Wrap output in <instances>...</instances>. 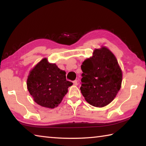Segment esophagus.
<instances>
[{
    "label": "esophagus",
    "mask_w": 146,
    "mask_h": 146,
    "mask_svg": "<svg viewBox=\"0 0 146 146\" xmlns=\"http://www.w3.org/2000/svg\"><path fill=\"white\" fill-rule=\"evenodd\" d=\"M73 85L75 86L78 85V81H77V80H75V81H73Z\"/></svg>",
    "instance_id": "esophagus-1"
}]
</instances>
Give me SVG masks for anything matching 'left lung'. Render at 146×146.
<instances>
[{
  "label": "left lung",
  "instance_id": "8db88e82",
  "mask_svg": "<svg viewBox=\"0 0 146 146\" xmlns=\"http://www.w3.org/2000/svg\"><path fill=\"white\" fill-rule=\"evenodd\" d=\"M81 68L80 90L85 100L97 107L109 104L120 90L122 80V70L114 54L105 47L95 49Z\"/></svg>",
  "mask_w": 146,
  "mask_h": 146
}]
</instances>
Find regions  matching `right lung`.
I'll return each instance as SVG.
<instances>
[{"label": "right lung", "mask_w": 146, "mask_h": 146, "mask_svg": "<svg viewBox=\"0 0 146 146\" xmlns=\"http://www.w3.org/2000/svg\"><path fill=\"white\" fill-rule=\"evenodd\" d=\"M73 83L67 81L66 72L47 58L39 61L27 77V89L34 100L42 107L53 108L58 106Z\"/></svg>", "instance_id": "obj_1"}]
</instances>
